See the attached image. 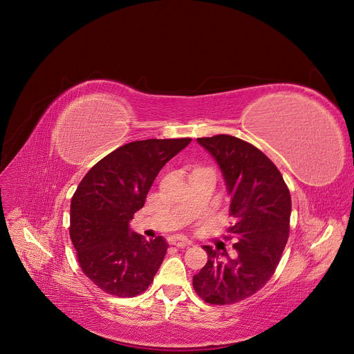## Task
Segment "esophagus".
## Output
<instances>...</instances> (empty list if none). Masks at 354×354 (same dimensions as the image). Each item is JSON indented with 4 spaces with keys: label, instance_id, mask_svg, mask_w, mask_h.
Here are the masks:
<instances>
[{
    "label": "esophagus",
    "instance_id": "obj_1",
    "mask_svg": "<svg viewBox=\"0 0 354 354\" xmlns=\"http://www.w3.org/2000/svg\"><path fill=\"white\" fill-rule=\"evenodd\" d=\"M168 242H170L174 246H177V248H186V246L192 245V241H189L187 238H184V236H171L170 239H168Z\"/></svg>",
    "mask_w": 354,
    "mask_h": 354
}]
</instances>
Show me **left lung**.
I'll return each instance as SVG.
<instances>
[{
    "instance_id": "1",
    "label": "left lung",
    "mask_w": 354,
    "mask_h": 354,
    "mask_svg": "<svg viewBox=\"0 0 354 354\" xmlns=\"http://www.w3.org/2000/svg\"><path fill=\"white\" fill-rule=\"evenodd\" d=\"M221 168L236 238L234 257L205 246L207 263L193 277L209 304H234L259 291L275 272L290 234L291 196L275 164L252 144L232 136L197 138Z\"/></svg>"
}]
</instances>
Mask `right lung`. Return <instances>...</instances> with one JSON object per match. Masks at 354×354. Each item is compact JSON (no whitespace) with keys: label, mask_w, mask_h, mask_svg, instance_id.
<instances>
[{"label":"right lung","mask_w":354,"mask_h":354,"mask_svg":"<svg viewBox=\"0 0 354 354\" xmlns=\"http://www.w3.org/2000/svg\"><path fill=\"white\" fill-rule=\"evenodd\" d=\"M190 138L125 144L95 164L71 203V239L85 274L100 290L136 297L153 282L165 257L162 236L145 241L129 227L161 168Z\"/></svg>","instance_id":"obj_1"}]
</instances>
